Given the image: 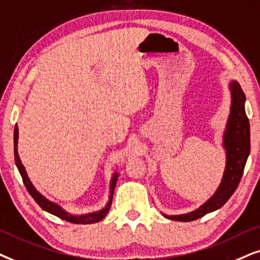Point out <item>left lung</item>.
Segmentation results:
<instances>
[{
  "mask_svg": "<svg viewBox=\"0 0 260 260\" xmlns=\"http://www.w3.org/2000/svg\"><path fill=\"white\" fill-rule=\"evenodd\" d=\"M232 107L231 115L224 133V147L227 150V165L219 189L212 199L200 207L195 212L184 215L168 216L175 221H193L205 216L206 214L222 207L237 190L240 179L243 177L245 165L250 154V122L245 112V94L238 82L231 83Z\"/></svg>",
  "mask_w": 260,
  "mask_h": 260,
  "instance_id": "obj_1",
  "label": "left lung"
}]
</instances>
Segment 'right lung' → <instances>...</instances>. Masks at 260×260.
Returning <instances> with one entry per match:
<instances>
[{"label":"right lung","instance_id":"right-lung-1","mask_svg":"<svg viewBox=\"0 0 260 260\" xmlns=\"http://www.w3.org/2000/svg\"><path fill=\"white\" fill-rule=\"evenodd\" d=\"M17 137H19V132H17V126L15 124V128H14V155H15L16 166H17V169H19L20 174H21L23 184H25L26 189L28 190L30 196H32L33 199L36 200V202L41 207V208H43L44 210H46V212H48V213L53 214V215H55V216L60 217V219L68 221V222L78 223V224H89V223L99 222V221H101L103 217H105L107 214L109 213L110 207H112V197H110L108 205H107L102 210H100V212L86 214V215L75 216V215H71V214H68L67 212H64V210L61 209L59 206L54 205V203H52V202H50V201H47L46 199H45L43 195H40V193L36 190V188H34V186L32 185V183L29 182V179L26 175L25 168H23L21 161H20L19 154H17V148H16L17 147ZM116 181H117V174L114 175V177L112 179V185H110V189H112V193L114 191V188H115Z\"/></svg>","mask_w":260,"mask_h":260}]
</instances>
